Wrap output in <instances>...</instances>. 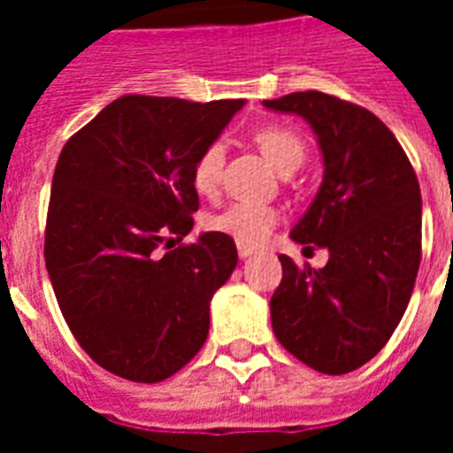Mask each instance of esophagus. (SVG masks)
<instances>
[{
  "mask_svg": "<svg viewBox=\"0 0 453 453\" xmlns=\"http://www.w3.org/2000/svg\"><path fill=\"white\" fill-rule=\"evenodd\" d=\"M256 249L254 247H244V244H237V254H240V258H249V256L254 254Z\"/></svg>",
  "mask_w": 453,
  "mask_h": 453,
  "instance_id": "1",
  "label": "esophagus"
}]
</instances>
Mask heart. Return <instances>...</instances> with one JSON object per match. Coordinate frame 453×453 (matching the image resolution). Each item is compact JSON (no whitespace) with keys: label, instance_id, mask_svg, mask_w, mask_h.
Wrapping results in <instances>:
<instances>
[{"label":"heart","instance_id":"obj_1","mask_svg":"<svg viewBox=\"0 0 453 453\" xmlns=\"http://www.w3.org/2000/svg\"><path fill=\"white\" fill-rule=\"evenodd\" d=\"M254 143L268 157V162L280 173L296 171L305 159V141L294 127L287 124H265L254 131ZM223 162L226 150L220 143H209L192 164V185L199 195L211 197L220 188L223 176ZM280 213L268 204H256V202H234L220 213H213L206 219V227L213 233H223L233 237L237 244L256 247L261 244L273 227L277 226Z\"/></svg>","mask_w":453,"mask_h":453}]
</instances>
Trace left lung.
Listing matches in <instances>:
<instances>
[{
    "instance_id": "1",
    "label": "left lung",
    "mask_w": 453,
    "mask_h": 453,
    "mask_svg": "<svg viewBox=\"0 0 453 453\" xmlns=\"http://www.w3.org/2000/svg\"><path fill=\"white\" fill-rule=\"evenodd\" d=\"M301 115L324 157V180L291 240L329 249L322 270L282 261L270 298L277 341L315 372L341 376L390 341L421 265V188L393 131L362 105L322 91L263 103Z\"/></svg>"
}]
</instances>
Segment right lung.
<instances>
[{
  "mask_svg": "<svg viewBox=\"0 0 453 453\" xmlns=\"http://www.w3.org/2000/svg\"><path fill=\"white\" fill-rule=\"evenodd\" d=\"M242 105L122 96L60 150L46 270L73 336L105 372L157 383L204 345L237 247L223 233L180 244L199 209L192 164Z\"/></svg>",
  "mask_w": 453,
  "mask_h": 453,
  "instance_id": "1",
  "label": "right lung"
}]
</instances>
